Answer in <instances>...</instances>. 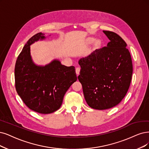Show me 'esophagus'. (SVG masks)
<instances>
[{"label":"esophagus","mask_w":149,"mask_h":149,"mask_svg":"<svg viewBox=\"0 0 149 149\" xmlns=\"http://www.w3.org/2000/svg\"><path fill=\"white\" fill-rule=\"evenodd\" d=\"M80 69L79 68H77L75 69V72H76V74L77 75V76L80 74Z\"/></svg>","instance_id":"esophagus-1"}]
</instances>
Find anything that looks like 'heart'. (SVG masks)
Masks as SVG:
<instances>
[{
  "instance_id": "b5f03b06",
  "label": "heart",
  "mask_w": 149,
  "mask_h": 149,
  "mask_svg": "<svg viewBox=\"0 0 149 149\" xmlns=\"http://www.w3.org/2000/svg\"><path fill=\"white\" fill-rule=\"evenodd\" d=\"M95 40V38H90L86 40V43L87 44H90L92 43ZM102 46V42L100 40H96L95 42L94 43V47H93V49H94L95 51L98 50V49H100L101 48Z\"/></svg>"
}]
</instances>
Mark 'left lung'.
Wrapping results in <instances>:
<instances>
[{
  "mask_svg": "<svg viewBox=\"0 0 149 149\" xmlns=\"http://www.w3.org/2000/svg\"><path fill=\"white\" fill-rule=\"evenodd\" d=\"M110 42L106 47L81 58L78 77L90 107L106 110L118 104L129 89L133 64L126 42L116 33L103 31Z\"/></svg>",
  "mask_w": 149,
  "mask_h": 149,
  "instance_id": "8db88e82",
  "label": "left lung"
}]
</instances>
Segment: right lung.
<instances>
[{
    "instance_id": "right-lung-1",
    "label": "right lung",
    "mask_w": 149,
    "mask_h": 149,
    "mask_svg": "<svg viewBox=\"0 0 149 149\" xmlns=\"http://www.w3.org/2000/svg\"><path fill=\"white\" fill-rule=\"evenodd\" d=\"M45 38V34L39 32L27 42L16 59L15 79L16 90L26 105L36 112L48 114L61 106L65 93L77 77L74 66L63 65L58 59L45 65L33 61L30 46Z\"/></svg>"
}]
</instances>
